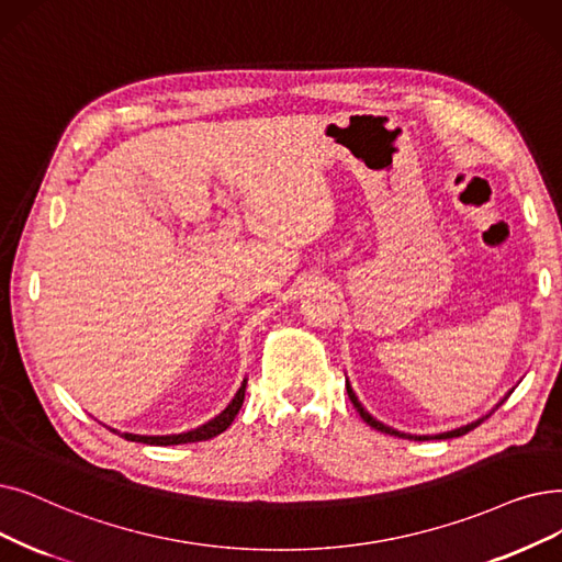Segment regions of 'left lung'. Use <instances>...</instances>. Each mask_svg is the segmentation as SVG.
<instances>
[{
  "mask_svg": "<svg viewBox=\"0 0 562 562\" xmlns=\"http://www.w3.org/2000/svg\"><path fill=\"white\" fill-rule=\"evenodd\" d=\"M347 393H349V400L353 402V406H356V411L360 413V418L364 420V423H368L370 427H374V429H379V431H383V434H390V436H400V438H408V441H434V438H436V441H441V438H454V436H463V434H467V431H471V429H475L480 423H484L486 418H490L492 416V413L512 395V390H509V393L490 411V413H484V416L482 418H477V420H473V423H469V425H461V427H454V429H448V431H438V434H406V431H400V429H393V427H387V425H383L381 420H376L374 416H372V413L368 411V408H364L362 404H360V400H358V395L353 393V387H351V383H349V379H347Z\"/></svg>",
  "mask_w": 562,
  "mask_h": 562,
  "instance_id": "8db88e82",
  "label": "left lung"
}]
</instances>
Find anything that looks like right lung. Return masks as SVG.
<instances>
[{"mask_svg":"<svg viewBox=\"0 0 562 562\" xmlns=\"http://www.w3.org/2000/svg\"><path fill=\"white\" fill-rule=\"evenodd\" d=\"M246 385H248V379H243L240 387L236 390L234 400L217 413L215 418H211L209 423L194 427V429H188V431H181V434H131V431H119V429H112L116 434H121L126 438V441H135V443H146V446H181V443H198V441H209V438L223 434L236 418V413L240 411L243 406V400H246Z\"/></svg>","mask_w":562,"mask_h":562,"instance_id":"obj_1","label":"right lung"}]
</instances>
